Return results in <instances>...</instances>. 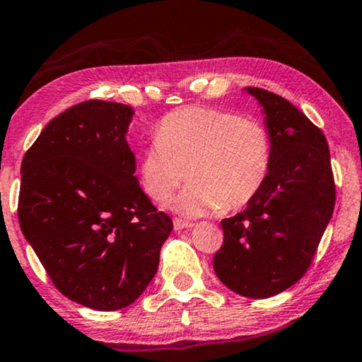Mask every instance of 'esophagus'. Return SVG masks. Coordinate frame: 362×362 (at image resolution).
<instances>
[{"mask_svg": "<svg viewBox=\"0 0 362 362\" xmlns=\"http://www.w3.org/2000/svg\"><path fill=\"white\" fill-rule=\"evenodd\" d=\"M173 226H175L176 230H181V229H189V227H192L194 224L192 222H187V221H182V219H176L173 221Z\"/></svg>", "mask_w": 362, "mask_h": 362, "instance_id": "obj_1", "label": "esophagus"}]
</instances>
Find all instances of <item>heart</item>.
I'll use <instances>...</instances> for the list:
<instances>
[{"instance_id":"heart-1","label":"heart","mask_w":362,"mask_h":362,"mask_svg":"<svg viewBox=\"0 0 362 362\" xmlns=\"http://www.w3.org/2000/svg\"><path fill=\"white\" fill-rule=\"evenodd\" d=\"M272 138L264 123L211 107H186L163 118L156 138L143 148L140 180L148 196L173 202L187 217L249 204L265 185ZM187 173H184V170Z\"/></svg>"}]
</instances>
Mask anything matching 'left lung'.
I'll return each mask as SVG.
<instances>
[{
  "instance_id": "8db88e82",
  "label": "left lung",
  "mask_w": 362,
  "mask_h": 362,
  "mask_svg": "<svg viewBox=\"0 0 362 362\" xmlns=\"http://www.w3.org/2000/svg\"><path fill=\"white\" fill-rule=\"evenodd\" d=\"M247 92L264 107L272 165L259 194L221 222L224 244L212 264L237 295L269 298L310 269L333 216L336 187L323 132L286 98L259 87Z\"/></svg>"
}]
</instances>
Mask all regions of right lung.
Instances as JSON below:
<instances>
[{"label": "right lung", "mask_w": 362, "mask_h": 362, "mask_svg": "<svg viewBox=\"0 0 362 362\" xmlns=\"http://www.w3.org/2000/svg\"><path fill=\"white\" fill-rule=\"evenodd\" d=\"M133 108L87 100L52 118L21 163L18 219L49 279L98 311L132 305L160 264L171 217L135 176Z\"/></svg>", "instance_id": "add662e5"}]
</instances>
